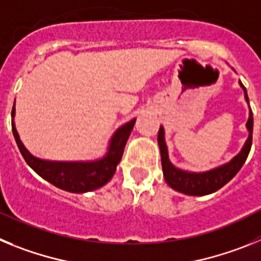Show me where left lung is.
Listing matches in <instances>:
<instances>
[{
	"mask_svg": "<svg viewBox=\"0 0 261 261\" xmlns=\"http://www.w3.org/2000/svg\"><path fill=\"white\" fill-rule=\"evenodd\" d=\"M234 70V69H232ZM239 85L244 91V99L247 105L248 95L247 90L243 86L241 81ZM246 128L248 130V137L244 142L242 150L239 151L231 161L223 163V165L218 166L216 168H212L208 171L204 172H191L181 170V168L175 167L171 163L170 158H168V150L167 145H166L165 140V129L161 125L158 132V145L159 150H161V161H162V170L165 180L168 186L171 187L172 190L177 191V192L184 193V195L190 196H205L209 193H213L222 188L226 183H229L235 175L238 174V171L244 165L246 159H247L248 153L251 150V145H252V128H253V117L252 111L250 108V115H248L247 124Z\"/></svg>",
	"mask_w": 261,
	"mask_h": 261,
	"instance_id": "obj_1",
	"label": "left lung"
}]
</instances>
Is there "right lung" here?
I'll return each instance as SVG.
<instances>
[{
    "mask_svg": "<svg viewBox=\"0 0 261 261\" xmlns=\"http://www.w3.org/2000/svg\"><path fill=\"white\" fill-rule=\"evenodd\" d=\"M14 116L15 103L11 111V128L20 154L27 165L50 184L71 193L91 192L111 180L123 156L124 147L136 123V119H132L116 129L110 140L107 153L102 158L94 161H47L32 155L24 147L15 128Z\"/></svg>",
    "mask_w": 261,
    "mask_h": 261,
    "instance_id": "1",
    "label": "right lung"
}]
</instances>
